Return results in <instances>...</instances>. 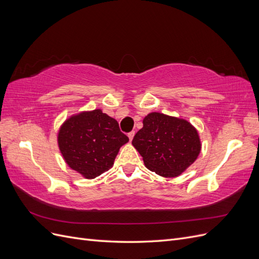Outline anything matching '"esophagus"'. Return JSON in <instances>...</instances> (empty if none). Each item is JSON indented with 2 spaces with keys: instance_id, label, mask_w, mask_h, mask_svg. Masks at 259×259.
<instances>
[{
  "instance_id": "obj_1",
  "label": "esophagus",
  "mask_w": 259,
  "mask_h": 259,
  "mask_svg": "<svg viewBox=\"0 0 259 259\" xmlns=\"http://www.w3.org/2000/svg\"><path fill=\"white\" fill-rule=\"evenodd\" d=\"M127 136H128V138H130V140L132 142L133 140V138H134V136H135V132L134 131H132V132H130L128 134H127Z\"/></svg>"
}]
</instances>
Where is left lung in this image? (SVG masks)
Instances as JSON below:
<instances>
[{
    "label": "left lung",
    "instance_id": "left-lung-1",
    "mask_svg": "<svg viewBox=\"0 0 259 259\" xmlns=\"http://www.w3.org/2000/svg\"><path fill=\"white\" fill-rule=\"evenodd\" d=\"M133 138L148 169L176 177L197 160L201 151L198 132L186 120L159 112L149 113Z\"/></svg>",
    "mask_w": 259,
    "mask_h": 259
}]
</instances>
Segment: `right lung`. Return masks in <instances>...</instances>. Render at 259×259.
<instances>
[{"instance_id": "add662e5", "label": "right lung", "mask_w": 259, "mask_h": 259, "mask_svg": "<svg viewBox=\"0 0 259 259\" xmlns=\"http://www.w3.org/2000/svg\"><path fill=\"white\" fill-rule=\"evenodd\" d=\"M127 142L119 123L100 109L71 116L58 133V146L65 161L89 179L110 169L119 149Z\"/></svg>"}]
</instances>
